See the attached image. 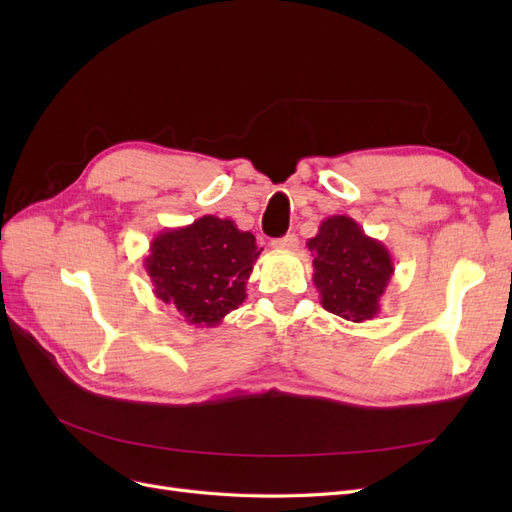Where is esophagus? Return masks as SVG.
I'll use <instances>...</instances> for the list:
<instances>
[{"mask_svg":"<svg viewBox=\"0 0 512 512\" xmlns=\"http://www.w3.org/2000/svg\"><path fill=\"white\" fill-rule=\"evenodd\" d=\"M271 245L275 247L277 252H294L299 247V239L294 237V235H286V237L275 239Z\"/></svg>","mask_w":512,"mask_h":512,"instance_id":"esophagus-1","label":"esophagus"}]
</instances>
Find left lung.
Returning a JSON list of instances; mask_svg holds the SVG:
<instances>
[{
  "label": "left lung",
  "instance_id": "8db88e82",
  "mask_svg": "<svg viewBox=\"0 0 512 512\" xmlns=\"http://www.w3.org/2000/svg\"><path fill=\"white\" fill-rule=\"evenodd\" d=\"M314 256L312 280L327 312L352 322L380 314V297L393 277L386 245L365 235L348 215H331L307 241Z\"/></svg>",
  "mask_w": 512,
  "mask_h": 512
}]
</instances>
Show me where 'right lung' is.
<instances>
[{
	"mask_svg": "<svg viewBox=\"0 0 512 512\" xmlns=\"http://www.w3.org/2000/svg\"><path fill=\"white\" fill-rule=\"evenodd\" d=\"M262 247L252 232L228 218L203 215L151 239L145 271L153 292L173 303L194 327H218L245 299V288Z\"/></svg>",
	"mask_w": 512,
	"mask_h": 512,
	"instance_id": "add662e5",
	"label": "right lung"
}]
</instances>
